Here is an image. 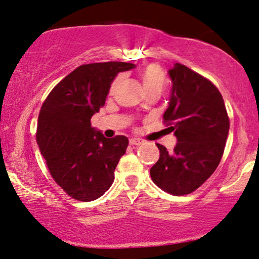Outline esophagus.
I'll use <instances>...</instances> for the list:
<instances>
[{"instance_id": "34e87169", "label": "esophagus", "mask_w": 259, "mask_h": 259, "mask_svg": "<svg viewBox=\"0 0 259 259\" xmlns=\"http://www.w3.org/2000/svg\"><path fill=\"white\" fill-rule=\"evenodd\" d=\"M142 143H143V141H141L139 139H132V140H130V144H132V146H141Z\"/></svg>"}]
</instances>
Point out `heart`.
<instances>
[{"label":"heart","instance_id":"1","mask_svg":"<svg viewBox=\"0 0 259 259\" xmlns=\"http://www.w3.org/2000/svg\"><path fill=\"white\" fill-rule=\"evenodd\" d=\"M140 77H141V80H142L143 88L146 91H148V90H151V89L162 90L165 84V77H164L163 72H162L160 66H157V65H155V64H150V65H148V66L144 67L142 72H141ZM118 84H119V78H117L116 80L112 82L111 91H113V90L118 86Z\"/></svg>","mask_w":259,"mask_h":259}]
</instances>
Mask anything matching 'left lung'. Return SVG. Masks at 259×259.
I'll list each match as a JSON object with an SVG mask.
<instances>
[{"instance_id":"1","label":"left lung","mask_w":259,"mask_h":259,"mask_svg":"<svg viewBox=\"0 0 259 259\" xmlns=\"http://www.w3.org/2000/svg\"><path fill=\"white\" fill-rule=\"evenodd\" d=\"M170 98L163 119L178 143L173 151L161 144L150 177L163 191L185 195L199 188L218 167L229 135L230 120L219 90L185 65L174 64Z\"/></svg>"}]
</instances>
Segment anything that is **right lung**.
Wrapping results in <instances>:
<instances>
[{"mask_svg":"<svg viewBox=\"0 0 259 259\" xmlns=\"http://www.w3.org/2000/svg\"><path fill=\"white\" fill-rule=\"evenodd\" d=\"M135 64L109 61L81 65L52 90L41 106L36 142L54 181L71 198L92 201L111 187L129 140L106 139L91 126L119 72Z\"/></svg>","mask_w":259,"mask_h":259,"instance_id":"add662e5","label":"right lung"}]
</instances>
